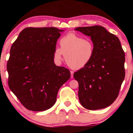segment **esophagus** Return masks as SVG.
Masks as SVG:
<instances>
[{
  "label": "esophagus",
  "mask_w": 133,
  "mask_h": 133,
  "mask_svg": "<svg viewBox=\"0 0 133 133\" xmlns=\"http://www.w3.org/2000/svg\"><path fill=\"white\" fill-rule=\"evenodd\" d=\"M70 72H71V78H72V77H73V74H74V72H73L72 71H70Z\"/></svg>",
  "instance_id": "1"
}]
</instances>
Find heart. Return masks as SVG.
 <instances>
[{
    "label": "heart",
    "instance_id": "b5f03b06",
    "mask_svg": "<svg viewBox=\"0 0 133 133\" xmlns=\"http://www.w3.org/2000/svg\"><path fill=\"white\" fill-rule=\"evenodd\" d=\"M60 49L56 48L53 59L57 63L62 62L63 55L70 68L79 69L86 66L92 60L95 52L93 41L74 33L69 34L59 41Z\"/></svg>",
    "mask_w": 133,
    "mask_h": 133
}]
</instances>
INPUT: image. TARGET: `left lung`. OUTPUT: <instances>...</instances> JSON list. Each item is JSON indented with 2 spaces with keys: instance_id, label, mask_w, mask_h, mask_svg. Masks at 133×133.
I'll return each mask as SVG.
<instances>
[{
  "instance_id": "1",
  "label": "left lung",
  "mask_w": 133,
  "mask_h": 133,
  "mask_svg": "<svg viewBox=\"0 0 133 133\" xmlns=\"http://www.w3.org/2000/svg\"><path fill=\"white\" fill-rule=\"evenodd\" d=\"M91 37L95 47L92 60L74 73L81 104L89 110L110 106L116 99L125 77V54L118 37L99 25L75 29Z\"/></svg>"
}]
</instances>
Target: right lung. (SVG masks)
Instances as JSON below:
<instances>
[{
    "mask_svg": "<svg viewBox=\"0 0 133 133\" xmlns=\"http://www.w3.org/2000/svg\"><path fill=\"white\" fill-rule=\"evenodd\" d=\"M56 27H27L12 45L7 64L8 84L29 110L43 111L56 103L59 89L71 77L56 65L53 52L61 32Z\"/></svg>",
    "mask_w": 133,
    "mask_h": 133,
    "instance_id": "add662e5",
    "label": "right lung"
}]
</instances>
